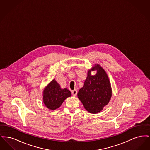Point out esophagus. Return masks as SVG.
<instances>
[{"instance_id":"obj_1","label":"esophagus","mask_w":150,"mask_h":150,"mask_svg":"<svg viewBox=\"0 0 150 150\" xmlns=\"http://www.w3.org/2000/svg\"><path fill=\"white\" fill-rule=\"evenodd\" d=\"M77 93H78V92H77V91L76 89H75V90L72 91V94L73 96H76L77 95Z\"/></svg>"}]
</instances>
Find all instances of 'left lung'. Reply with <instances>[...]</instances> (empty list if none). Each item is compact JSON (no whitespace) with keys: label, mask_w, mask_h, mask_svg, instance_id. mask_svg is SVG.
Returning <instances> with one entry per match:
<instances>
[{"label":"left lung","mask_w":150,"mask_h":150,"mask_svg":"<svg viewBox=\"0 0 150 150\" xmlns=\"http://www.w3.org/2000/svg\"><path fill=\"white\" fill-rule=\"evenodd\" d=\"M94 70L97 73L92 76L91 71ZM111 96V87L106 72L100 65L95 64L88 70L84 86L79 91V99L86 111L98 114L108 103Z\"/></svg>","instance_id":"obj_1"}]
</instances>
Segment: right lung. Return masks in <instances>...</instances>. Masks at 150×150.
<instances>
[{
	"label": "right lung",
	"mask_w": 150,
	"mask_h": 150,
	"mask_svg": "<svg viewBox=\"0 0 150 150\" xmlns=\"http://www.w3.org/2000/svg\"><path fill=\"white\" fill-rule=\"evenodd\" d=\"M71 93L67 88L61 89L55 79L52 80L43 91V102L50 110H54L61 106Z\"/></svg>",
	"instance_id": "1"
}]
</instances>
